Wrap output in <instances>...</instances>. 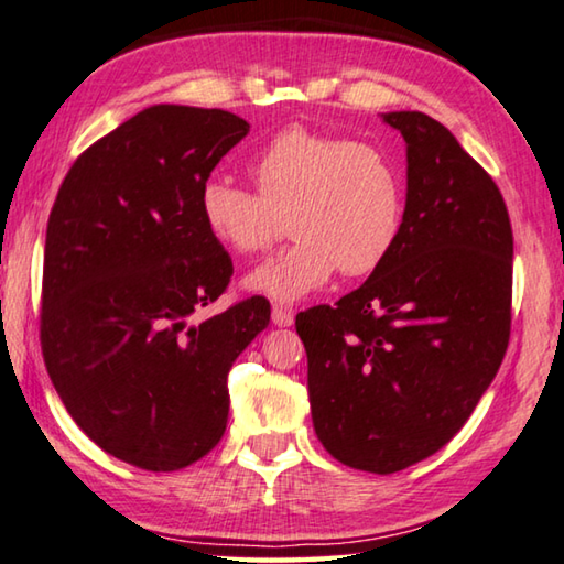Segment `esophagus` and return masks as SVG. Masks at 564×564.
<instances>
[{"label": "esophagus", "mask_w": 564, "mask_h": 564, "mask_svg": "<svg viewBox=\"0 0 564 564\" xmlns=\"http://www.w3.org/2000/svg\"><path fill=\"white\" fill-rule=\"evenodd\" d=\"M271 318H273V324L275 326H281V328H285V326H291L293 324V314L289 308H283V306H273V311H271Z\"/></svg>", "instance_id": "1"}]
</instances>
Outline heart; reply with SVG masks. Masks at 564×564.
<instances>
[{
	"label": "heart",
	"instance_id": "b5f03b06",
	"mask_svg": "<svg viewBox=\"0 0 564 564\" xmlns=\"http://www.w3.org/2000/svg\"><path fill=\"white\" fill-rule=\"evenodd\" d=\"M258 196L226 177H208L198 213L208 236L230 253L273 243L281 218L296 238L246 273L243 289L296 303L341 268L364 275L383 263L404 226V175L387 150L308 128L273 135L248 160Z\"/></svg>",
	"mask_w": 564,
	"mask_h": 564
}]
</instances>
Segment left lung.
<instances>
[{
	"mask_svg": "<svg viewBox=\"0 0 564 564\" xmlns=\"http://www.w3.org/2000/svg\"><path fill=\"white\" fill-rule=\"evenodd\" d=\"M406 142L397 246L336 306L296 316L318 442L346 467L391 475L467 422L509 341L512 226L495 181L442 122L383 112Z\"/></svg>",
	"mask_w": 564,
	"mask_h": 564,
	"instance_id": "obj_1",
	"label": "left lung"
}]
</instances>
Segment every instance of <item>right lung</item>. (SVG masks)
Segmentation results:
<instances>
[{
    "label": "right lung",
    "mask_w": 564,
    "mask_h": 564,
    "mask_svg": "<svg viewBox=\"0 0 564 564\" xmlns=\"http://www.w3.org/2000/svg\"><path fill=\"white\" fill-rule=\"evenodd\" d=\"M250 124L153 105L75 160L50 213L42 354L100 449L148 471L205 457L228 424V371L271 321L263 296L195 324L230 281L198 191Z\"/></svg>",
    "instance_id": "add662e5"
}]
</instances>
